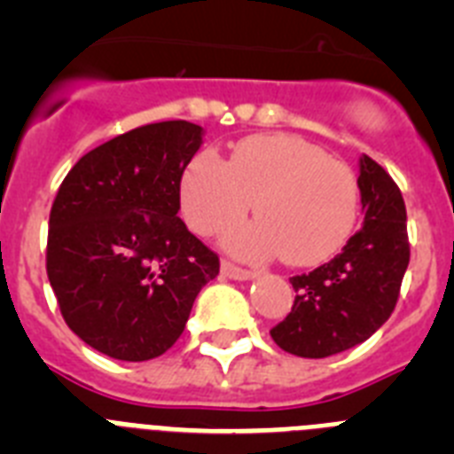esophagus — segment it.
<instances>
[{
  "instance_id": "34e87169",
  "label": "esophagus",
  "mask_w": 454,
  "mask_h": 454,
  "mask_svg": "<svg viewBox=\"0 0 454 454\" xmlns=\"http://www.w3.org/2000/svg\"><path fill=\"white\" fill-rule=\"evenodd\" d=\"M223 275L224 277H230V279H236V282H250V279H254L256 272L252 270H246V268H239L234 266V263L230 262H223Z\"/></svg>"
}]
</instances>
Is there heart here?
<instances>
[{
  "instance_id": "heart-1",
  "label": "heart",
  "mask_w": 454,
  "mask_h": 454,
  "mask_svg": "<svg viewBox=\"0 0 454 454\" xmlns=\"http://www.w3.org/2000/svg\"><path fill=\"white\" fill-rule=\"evenodd\" d=\"M254 199L259 220L227 231L224 247L247 262L282 254L291 266L309 268L332 259L350 239L359 186L346 163L291 134L240 140L230 163L204 150L184 168L179 200L198 234L236 223Z\"/></svg>"
}]
</instances>
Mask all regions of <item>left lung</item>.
<instances>
[{
	"instance_id": "obj_1",
	"label": "left lung",
	"mask_w": 454,
	"mask_h": 454,
	"mask_svg": "<svg viewBox=\"0 0 454 454\" xmlns=\"http://www.w3.org/2000/svg\"><path fill=\"white\" fill-rule=\"evenodd\" d=\"M364 224L330 263L291 277L295 302L270 330L282 350L307 359L339 355L375 334L393 314L409 266L400 188L371 156L359 159Z\"/></svg>"
}]
</instances>
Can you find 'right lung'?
<instances>
[{
    "label": "right lung",
    "instance_id": "add662e5",
    "mask_svg": "<svg viewBox=\"0 0 454 454\" xmlns=\"http://www.w3.org/2000/svg\"><path fill=\"white\" fill-rule=\"evenodd\" d=\"M202 136L186 120L131 129L83 154L56 192L47 277L67 327L102 355H163L218 275V256L177 215Z\"/></svg>",
    "mask_w": 454,
    "mask_h": 454
}]
</instances>
